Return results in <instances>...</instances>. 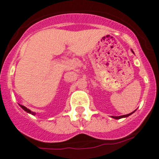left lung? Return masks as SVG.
I'll use <instances>...</instances> for the list:
<instances>
[{
  "label": "left lung",
  "mask_w": 159,
  "mask_h": 159,
  "mask_svg": "<svg viewBox=\"0 0 159 159\" xmlns=\"http://www.w3.org/2000/svg\"><path fill=\"white\" fill-rule=\"evenodd\" d=\"M131 51H132V52H133V51H132V50H131ZM133 53H134V52H133ZM134 111H133V112H131V113H130V114H128V115H121V116H111V118H115V119H120V118H127V117H129V115H131V114H133V113H134Z\"/></svg>",
  "instance_id": "left-lung-1"
}]
</instances>
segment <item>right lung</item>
<instances>
[{"mask_svg":"<svg viewBox=\"0 0 159 159\" xmlns=\"http://www.w3.org/2000/svg\"><path fill=\"white\" fill-rule=\"evenodd\" d=\"M20 105V108H22V109H24L25 111L26 112H28V113H29V114H31L32 115H36V113H35V112H33V111H30V109H28V108H27L26 107H25V106H23V105Z\"/></svg>","mask_w":159,"mask_h":159,"instance_id":"1","label":"right lung"}]
</instances>
